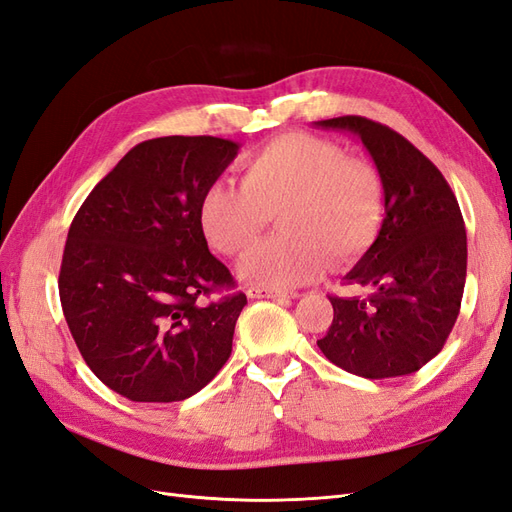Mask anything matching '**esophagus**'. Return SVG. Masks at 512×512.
<instances>
[{
    "label": "esophagus",
    "mask_w": 512,
    "mask_h": 512,
    "mask_svg": "<svg viewBox=\"0 0 512 512\" xmlns=\"http://www.w3.org/2000/svg\"><path fill=\"white\" fill-rule=\"evenodd\" d=\"M247 297L280 301V299H290V297H294V294H288V292H282V290H267V288H247Z\"/></svg>",
    "instance_id": "1"
}]
</instances>
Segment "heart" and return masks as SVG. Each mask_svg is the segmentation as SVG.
Wrapping results in <instances>:
<instances>
[{"instance_id":"heart-1","label":"heart","mask_w":512,"mask_h":512,"mask_svg":"<svg viewBox=\"0 0 512 512\" xmlns=\"http://www.w3.org/2000/svg\"><path fill=\"white\" fill-rule=\"evenodd\" d=\"M241 170V185H209L198 220L215 250L241 258L277 213L282 235L241 262L245 284L297 288L314 282L329 258L344 265L374 243L382 222V181L374 166L348 158L337 143L284 134L247 153Z\"/></svg>"}]
</instances>
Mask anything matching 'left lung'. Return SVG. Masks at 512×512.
<instances>
[{"instance_id": "left-lung-1", "label": "left lung", "mask_w": 512, "mask_h": 512, "mask_svg": "<svg viewBox=\"0 0 512 512\" xmlns=\"http://www.w3.org/2000/svg\"><path fill=\"white\" fill-rule=\"evenodd\" d=\"M361 138L384 190L376 241L344 280L367 294L331 297L333 322L318 348L354 376H408L451 335L466 286L468 241L440 170L404 136L365 117L314 121Z\"/></svg>"}]
</instances>
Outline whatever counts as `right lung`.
<instances>
[{
	"label": "right lung",
	"mask_w": 512,
	"mask_h": 512,
	"mask_svg": "<svg viewBox=\"0 0 512 512\" xmlns=\"http://www.w3.org/2000/svg\"><path fill=\"white\" fill-rule=\"evenodd\" d=\"M239 143L162 136L130 149L85 198L59 271L64 316L89 369L130 401L168 404L207 386L232 352L247 299L200 228L198 205Z\"/></svg>",
	"instance_id": "right-lung-1"
}]
</instances>
